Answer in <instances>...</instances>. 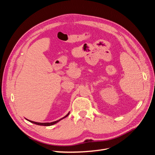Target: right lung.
Returning <instances> with one entry per match:
<instances>
[{
	"label": "right lung",
	"mask_w": 155,
	"mask_h": 155,
	"mask_svg": "<svg viewBox=\"0 0 155 155\" xmlns=\"http://www.w3.org/2000/svg\"><path fill=\"white\" fill-rule=\"evenodd\" d=\"M69 115V113L68 114H67L66 116H65L64 117H63V118H61V119H60V120H58V121H53V122H51V123H39V122H35V121H30V120H28L29 121H30V122H31V123H33V124H36V125H43V126H50V125H54V124H56V123H58V121H59L60 120H61L62 119H63V118H66L67 116H68Z\"/></svg>",
	"instance_id": "add662e5"
}]
</instances>
